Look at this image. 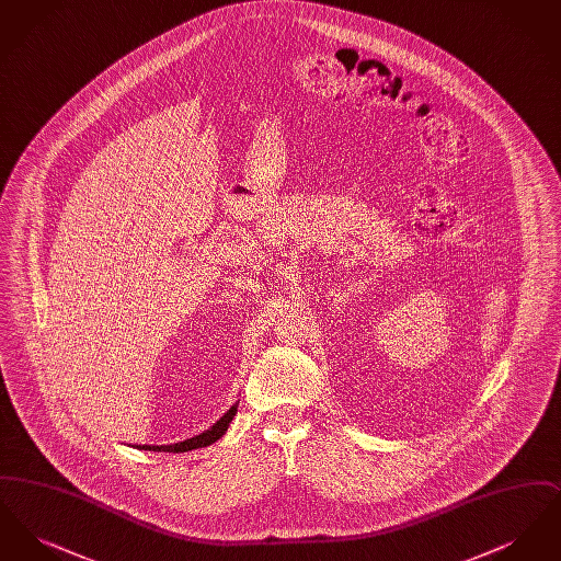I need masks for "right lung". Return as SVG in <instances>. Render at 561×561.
<instances>
[{"mask_svg": "<svg viewBox=\"0 0 561 561\" xmlns=\"http://www.w3.org/2000/svg\"><path fill=\"white\" fill-rule=\"evenodd\" d=\"M236 412H238V405H233V408H231L220 421H216L208 431H204L202 435H195V437H191V439H185V442H179V444H172V446H136V448H140V450H156V453H188V450L206 448V446L214 444L218 437L225 435V431L229 427V423L233 421Z\"/></svg>", "mask_w": 561, "mask_h": 561, "instance_id": "right-lung-1", "label": "right lung"}]
</instances>
